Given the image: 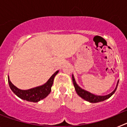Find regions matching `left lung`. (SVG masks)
Masks as SVG:
<instances>
[{"label":"left lung","instance_id":"1","mask_svg":"<svg viewBox=\"0 0 127 127\" xmlns=\"http://www.w3.org/2000/svg\"><path fill=\"white\" fill-rule=\"evenodd\" d=\"M72 82H73L75 90H76V92L77 94V95H79L80 97H81L83 99L85 100L86 101H88L91 103H97L99 102H102L104 101V100H107L109 98H110V97H111L112 95L114 94L115 91L117 89L118 85L119 83V81H118L116 88H115V89H114L111 94H108V95H104V96H101V95H94V94L89 92L88 91L85 90L84 89L81 88L80 86H78V85L76 83V80H75L73 74L72 75Z\"/></svg>","mask_w":127,"mask_h":127}]
</instances>
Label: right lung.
<instances>
[{"instance_id": "1", "label": "right lung", "mask_w": 127, "mask_h": 127, "mask_svg": "<svg viewBox=\"0 0 127 127\" xmlns=\"http://www.w3.org/2000/svg\"><path fill=\"white\" fill-rule=\"evenodd\" d=\"M59 70L56 71L50 78L47 81L46 83L41 86H37L29 90H21L18 88L11 82L8 76V83L11 90L19 98L33 102H37L41 100L44 99L50 94L51 91V86L53 83L54 78L58 74Z\"/></svg>"}]
</instances>
